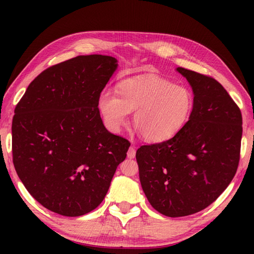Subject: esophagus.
Segmentation results:
<instances>
[{"label": "esophagus", "instance_id": "34e87169", "mask_svg": "<svg viewBox=\"0 0 254 254\" xmlns=\"http://www.w3.org/2000/svg\"><path fill=\"white\" fill-rule=\"evenodd\" d=\"M135 148H134L133 146H131L130 148H128L127 150V158H134L135 157Z\"/></svg>", "mask_w": 254, "mask_h": 254}]
</instances>
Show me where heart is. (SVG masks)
Masks as SVG:
<instances>
[{"mask_svg": "<svg viewBox=\"0 0 254 254\" xmlns=\"http://www.w3.org/2000/svg\"><path fill=\"white\" fill-rule=\"evenodd\" d=\"M98 108L106 127L119 132L134 111L133 123L145 141L160 143L179 133L194 108L192 91L159 76L122 80L118 94L106 88L100 93Z\"/></svg>", "mask_w": 254, "mask_h": 254, "instance_id": "heart-1", "label": "heart"}]
</instances>
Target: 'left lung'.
Returning <instances> with one entry per match:
<instances>
[{"instance_id": "left-lung-1", "label": "left lung", "mask_w": 254, "mask_h": 254, "mask_svg": "<svg viewBox=\"0 0 254 254\" xmlns=\"http://www.w3.org/2000/svg\"><path fill=\"white\" fill-rule=\"evenodd\" d=\"M177 71L190 83L194 108L182 130L136 152L139 181L150 205L168 217L188 216L216 201L236 175L242 116L216 79Z\"/></svg>"}]
</instances>
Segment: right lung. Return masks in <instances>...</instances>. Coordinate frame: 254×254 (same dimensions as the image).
I'll use <instances>...</instances> for the list:
<instances>
[{
  "label": "right lung",
  "instance_id": "right-lung-1",
  "mask_svg": "<svg viewBox=\"0 0 254 254\" xmlns=\"http://www.w3.org/2000/svg\"><path fill=\"white\" fill-rule=\"evenodd\" d=\"M116 58L78 56L32 80L15 108V170L30 195L63 216L94 210L105 198L130 142L105 127L99 95Z\"/></svg>",
  "mask_w": 254,
  "mask_h": 254
}]
</instances>
